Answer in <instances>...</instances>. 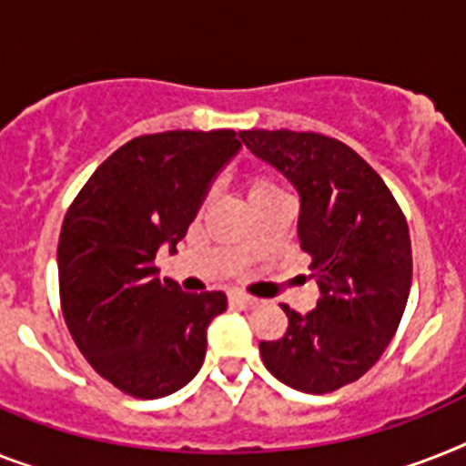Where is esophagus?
Masks as SVG:
<instances>
[{
    "label": "esophagus",
    "instance_id": "1",
    "mask_svg": "<svg viewBox=\"0 0 466 466\" xmlns=\"http://www.w3.org/2000/svg\"><path fill=\"white\" fill-rule=\"evenodd\" d=\"M228 302L230 307H236V309H252V307H257L255 298H249V295H242V293H230Z\"/></svg>",
    "mask_w": 466,
    "mask_h": 466
}]
</instances>
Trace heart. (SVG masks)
Returning <instances> with one entry per match:
<instances>
[{
	"instance_id": "b5f03b06",
	"label": "heart",
	"mask_w": 466,
	"mask_h": 466,
	"mask_svg": "<svg viewBox=\"0 0 466 466\" xmlns=\"http://www.w3.org/2000/svg\"><path fill=\"white\" fill-rule=\"evenodd\" d=\"M274 192H283L279 187L274 178H268V176H252L248 180V198L257 199L264 198V195H274Z\"/></svg>"
}]
</instances>
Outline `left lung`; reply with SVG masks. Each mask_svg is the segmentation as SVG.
<instances>
[{
	"label": "left lung",
	"mask_w": 466,
	"mask_h": 466,
	"mask_svg": "<svg viewBox=\"0 0 466 466\" xmlns=\"http://www.w3.org/2000/svg\"><path fill=\"white\" fill-rule=\"evenodd\" d=\"M245 147L299 192V248L311 257L317 307H283L280 340H261L264 367L286 386L324 395L379 362L393 340L410 286L412 245L393 192L355 149L295 130H240Z\"/></svg>",
	"instance_id": "1"
}]
</instances>
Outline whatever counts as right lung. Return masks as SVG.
Masks as SVG:
<instances>
[{
  "label": "right lung",
  "instance_id": "right-lung-1",
  "mask_svg": "<svg viewBox=\"0 0 466 466\" xmlns=\"http://www.w3.org/2000/svg\"><path fill=\"white\" fill-rule=\"evenodd\" d=\"M240 149L233 130H167L118 147L61 226L59 295L73 340L102 379L140 400L176 393L205 362L226 295L183 293L155 267L176 249L211 180Z\"/></svg>",
  "mask_w": 466,
  "mask_h": 466
}]
</instances>
